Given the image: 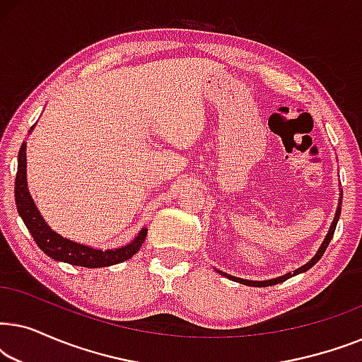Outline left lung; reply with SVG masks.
<instances>
[{
  "mask_svg": "<svg viewBox=\"0 0 362 362\" xmlns=\"http://www.w3.org/2000/svg\"><path fill=\"white\" fill-rule=\"evenodd\" d=\"M339 214H341V199H339V207H338V211H336V216H334V221H333V224H331V229H329V232H328V235H326L325 242H323V244H321L320 250H318V254H316V255L313 257V259H311V260L308 262V264L303 265V267H300L298 270H295L293 274H286V275H284V276H279V279H275V280H265V281H252V280H242V279H235V276H230V275H227V274H222V275L229 276V279L235 280V281H240V284H244V285H250V286H270V285L281 284V281L288 280V279H291V276H295V275L301 274V272H306V270H308V269H311V267H313V265L316 264V262H318V260L321 259V257H323L325 250L328 249L329 242H331V239H333V235H334V229H336V224H338Z\"/></svg>",
  "mask_w": 362,
  "mask_h": 362,
  "instance_id": "8db88e82",
  "label": "left lung"
}]
</instances>
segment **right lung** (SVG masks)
<instances>
[{
	"label": "right lung",
	"instance_id": "add662e5",
	"mask_svg": "<svg viewBox=\"0 0 362 362\" xmlns=\"http://www.w3.org/2000/svg\"><path fill=\"white\" fill-rule=\"evenodd\" d=\"M26 143H23L18 155V173L16 182H14V199L19 216L26 224L28 230L31 232L34 242L44 254L54 260L67 262L71 265L88 267V269H98V267H108L120 264L123 260L132 259L140 250V247L146 239V229H143L138 237L130 244L120 249L113 250H97L92 247L81 245L77 242L64 239L54 232L46 224L42 216L39 214L36 204H34L31 194L26 185Z\"/></svg>",
	"mask_w": 362,
	"mask_h": 362
}]
</instances>
